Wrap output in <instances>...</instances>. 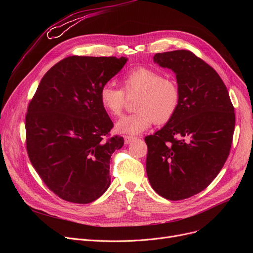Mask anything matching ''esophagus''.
Listing matches in <instances>:
<instances>
[{
    "label": "esophagus",
    "mask_w": 253,
    "mask_h": 253,
    "mask_svg": "<svg viewBox=\"0 0 253 253\" xmlns=\"http://www.w3.org/2000/svg\"><path fill=\"white\" fill-rule=\"evenodd\" d=\"M135 139H136V137H134V136H131V135H125V136H124L125 144H129V143H131L132 141H134Z\"/></svg>",
    "instance_id": "obj_1"
}]
</instances>
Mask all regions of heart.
I'll return each mask as SVG.
<instances>
[{"instance_id": "b5f03b06", "label": "heart", "mask_w": 253, "mask_h": 253, "mask_svg": "<svg viewBox=\"0 0 253 253\" xmlns=\"http://www.w3.org/2000/svg\"><path fill=\"white\" fill-rule=\"evenodd\" d=\"M122 89L110 83L99 90L102 109L113 117H119L126 105V96L137 95L135 113L123 117L116 124L119 133L138 134L155 122L164 124L172 119L178 109L180 93L175 82L159 72L138 66L125 74L121 80Z\"/></svg>"}]
</instances>
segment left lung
Listing matches in <instances>:
<instances>
[{
	"label": "left lung",
	"instance_id": "obj_1",
	"mask_svg": "<svg viewBox=\"0 0 253 253\" xmlns=\"http://www.w3.org/2000/svg\"><path fill=\"white\" fill-rule=\"evenodd\" d=\"M154 61L176 75L175 115L144 138L147 174L157 194L172 201L202 192L229 157L235 113L227 87L213 68L189 50L157 53Z\"/></svg>",
	"mask_w": 253,
	"mask_h": 253
}]
</instances>
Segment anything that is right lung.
Returning a JSON list of instances; mask_svg holds the SVG:
<instances>
[{"instance_id":"obj_1","label":"right lung","mask_w":253,"mask_h":253,"mask_svg":"<svg viewBox=\"0 0 253 253\" xmlns=\"http://www.w3.org/2000/svg\"><path fill=\"white\" fill-rule=\"evenodd\" d=\"M126 57L69 56L45 74L25 116L26 151L48 189L64 201L87 204L111 184V156L124 144L99 90ZM106 137V139L104 137Z\"/></svg>"}]
</instances>
